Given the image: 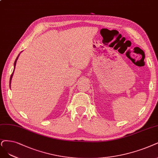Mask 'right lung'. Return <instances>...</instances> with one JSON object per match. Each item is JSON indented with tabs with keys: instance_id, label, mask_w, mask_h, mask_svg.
Wrapping results in <instances>:
<instances>
[{
	"instance_id": "1",
	"label": "right lung",
	"mask_w": 158,
	"mask_h": 158,
	"mask_svg": "<svg viewBox=\"0 0 158 158\" xmlns=\"http://www.w3.org/2000/svg\"><path fill=\"white\" fill-rule=\"evenodd\" d=\"M19 56V55H18V56H17V58H16L15 60V62H14V69H15V67L16 62H17V58H18ZM14 72H13V73H11V77H10V84H11V78H12V76H13V74H14Z\"/></svg>"
}]
</instances>
